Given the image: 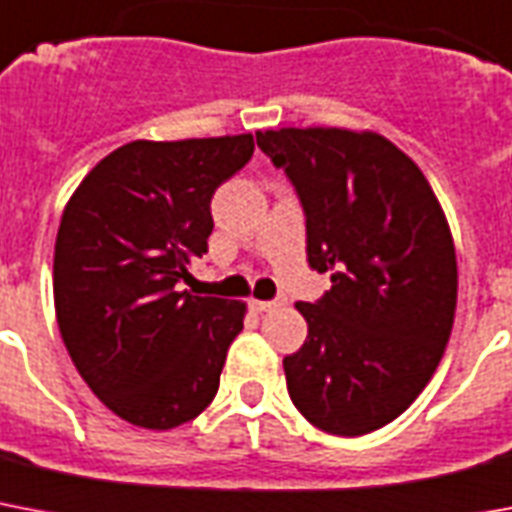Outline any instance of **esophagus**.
<instances>
[{"label": "esophagus", "mask_w": 512, "mask_h": 512, "mask_svg": "<svg viewBox=\"0 0 512 512\" xmlns=\"http://www.w3.org/2000/svg\"><path fill=\"white\" fill-rule=\"evenodd\" d=\"M248 306H251L253 312H272V309H277L280 306V301H261V298H251L248 301Z\"/></svg>", "instance_id": "obj_1"}]
</instances>
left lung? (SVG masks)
<instances>
[{
	"mask_svg": "<svg viewBox=\"0 0 512 512\" xmlns=\"http://www.w3.org/2000/svg\"><path fill=\"white\" fill-rule=\"evenodd\" d=\"M306 214L309 267L330 272L309 335L282 359L296 410L335 436L396 420L439 367L457 309V256L436 192L378 132L285 126L256 132Z\"/></svg>",
	"mask_w": 512,
	"mask_h": 512,
	"instance_id": "1",
	"label": "left lung"
}]
</instances>
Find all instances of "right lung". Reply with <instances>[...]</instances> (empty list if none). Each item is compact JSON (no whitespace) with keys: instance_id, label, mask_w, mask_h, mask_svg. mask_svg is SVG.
<instances>
[{"instance_id":"right-lung-1","label":"right lung","mask_w":512,"mask_h":512,"mask_svg":"<svg viewBox=\"0 0 512 512\" xmlns=\"http://www.w3.org/2000/svg\"><path fill=\"white\" fill-rule=\"evenodd\" d=\"M253 155V134L134 140L65 203L55 240L60 335L92 394L126 423L169 431L219 391L245 304L179 290L208 251L211 198Z\"/></svg>"}]
</instances>
